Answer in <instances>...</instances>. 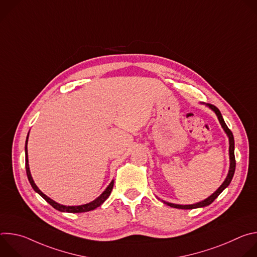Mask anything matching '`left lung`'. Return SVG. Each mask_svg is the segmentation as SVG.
Instances as JSON below:
<instances>
[{
	"instance_id": "8db88e82",
	"label": "left lung",
	"mask_w": 257,
	"mask_h": 257,
	"mask_svg": "<svg viewBox=\"0 0 257 257\" xmlns=\"http://www.w3.org/2000/svg\"><path fill=\"white\" fill-rule=\"evenodd\" d=\"M208 107H210L212 111L215 113V115L217 116V119L219 121V123H221L223 129L225 130V132L227 133L228 137H229V155H230V169H229V173H228V176L226 178V180L223 182V184L218 187V189L212 193L209 197H207L206 199L200 201V202H197L195 204H189V205H180V204H174V203H170V202H166L163 200L164 203H166L167 205L171 206V207H175V208H181V209H192V208H198V207H203V206H207L209 205L211 202H213V200L221 194L225 188H227L229 186V184L231 183L232 179H233V176H234V173H235V168H236V161H235V154H234V149H235V141H234V136H233V133L232 131L228 128V126L226 125L224 119H223V116L221 114V112H219V109L213 105V104H210V103H207L206 104Z\"/></svg>"
}]
</instances>
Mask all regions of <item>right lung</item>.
Wrapping results in <instances>:
<instances>
[{
  "instance_id": "1",
  "label": "right lung",
  "mask_w": 257,
  "mask_h": 257,
  "mask_svg": "<svg viewBox=\"0 0 257 257\" xmlns=\"http://www.w3.org/2000/svg\"><path fill=\"white\" fill-rule=\"evenodd\" d=\"M29 134V132H28ZM27 140H28V135L26 137V142H25V169H26V174H27V178L29 180V183L31 187L33 188V190L35 192H38L47 202H49L54 208H56L57 210L59 211H63V212H86V211H89V210H93L95 209L96 207H98L99 205H101L104 200L109 196V194H111L112 190H113V186H114V180L109 183V185L105 188V190L96 198L94 199L93 201L89 202V203H86V204H83V205H76V206H66V205H62V204H59L57 203L56 201H54L53 199H51L50 197H48L46 194H44L39 188L38 186L35 185V183L31 177V174H30V171H29V166H28V156H27Z\"/></svg>"
}]
</instances>
